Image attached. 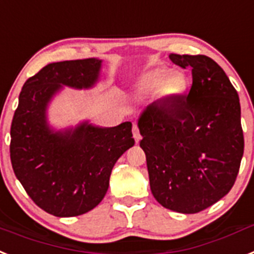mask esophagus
I'll list each match as a JSON object with an SVG mask.
<instances>
[{
	"mask_svg": "<svg viewBox=\"0 0 254 254\" xmlns=\"http://www.w3.org/2000/svg\"><path fill=\"white\" fill-rule=\"evenodd\" d=\"M132 133H133V138H135V141L138 142L140 140H141V135H140V129H138L137 125H133V127H132Z\"/></svg>",
	"mask_w": 254,
	"mask_h": 254,
	"instance_id": "esophagus-1",
	"label": "esophagus"
}]
</instances>
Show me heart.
Masks as SVG:
<instances>
[{
    "label": "heart",
    "instance_id": "1",
    "mask_svg": "<svg viewBox=\"0 0 254 254\" xmlns=\"http://www.w3.org/2000/svg\"><path fill=\"white\" fill-rule=\"evenodd\" d=\"M146 82L154 90H162L163 95L171 97L180 96L184 94L188 87V81L185 75L177 71L171 73L166 68H155L148 71Z\"/></svg>",
    "mask_w": 254,
    "mask_h": 254
}]
</instances>
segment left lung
<instances>
[{
    "instance_id": "1",
    "label": "left lung",
    "mask_w": 254,
    "mask_h": 254,
    "mask_svg": "<svg viewBox=\"0 0 254 254\" xmlns=\"http://www.w3.org/2000/svg\"><path fill=\"white\" fill-rule=\"evenodd\" d=\"M191 68L186 97L155 101L138 118L154 198L167 209L198 213L224 198L244 153L238 92L224 69L205 55L171 54Z\"/></svg>"
}]
</instances>
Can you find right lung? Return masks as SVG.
<instances>
[{
  "label": "right lung",
  "instance_id": "add662e5",
  "mask_svg": "<svg viewBox=\"0 0 254 254\" xmlns=\"http://www.w3.org/2000/svg\"><path fill=\"white\" fill-rule=\"evenodd\" d=\"M100 68L94 58L51 63L28 78L19 95L10 131L12 170L30 199L56 217L94 209L108 191L116 162L135 144L131 122L109 128L82 122L64 131L47 123L54 95L63 86L92 87Z\"/></svg>",
  "mask_w": 254,
  "mask_h": 254
}]
</instances>
